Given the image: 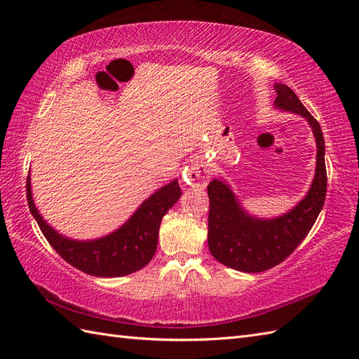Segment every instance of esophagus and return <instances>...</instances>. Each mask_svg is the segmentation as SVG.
Instances as JSON below:
<instances>
[{"label":"esophagus","mask_w":359,"mask_h":359,"mask_svg":"<svg viewBox=\"0 0 359 359\" xmlns=\"http://www.w3.org/2000/svg\"><path fill=\"white\" fill-rule=\"evenodd\" d=\"M184 177L189 187H194V188L207 187L208 180L211 177L210 165L205 162H196L189 168H187L184 172Z\"/></svg>","instance_id":"1"}]
</instances>
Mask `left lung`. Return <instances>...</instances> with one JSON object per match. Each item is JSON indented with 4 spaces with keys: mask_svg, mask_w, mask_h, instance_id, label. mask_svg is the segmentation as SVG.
Segmentation results:
<instances>
[{
    "mask_svg": "<svg viewBox=\"0 0 359 359\" xmlns=\"http://www.w3.org/2000/svg\"><path fill=\"white\" fill-rule=\"evenodd\" d=\"M276 108L301 114L313 129L316 139V172L307 196L285 215L276 219H257L242 210L234 193L220 179L208 185V247L216 261L233 270L261 273L280 264L316 222L327 193L325 144L318 120L306 109L287 85H274Z\"/></svg>",
    "mask_w": 359,
    "mask_h": 359,
    "instance_id": "obj_1",
    "label": "left lung"
}]
</instances>
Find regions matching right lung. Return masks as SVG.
<instances>
[{"instance_id":"1","label":"right lung","mask_w":359,"mask_h":359,"mask_svg":"<svg viewBox=\"0 0 359 359\" xmlns=\"http://www.w3.org/2000/svg\"><path fill=\"white\" fill-rule=\"evenodd\" d=\"M26 194L30 212L44 238L67 264L93 276L118 278L143 269L156 255L160 222L168 210L179 201L182 191L177 179H174L149 196L118 230L104 238L85 242L65 238L46 224L35 208L29 175Z\"/></svg>"}]
</instances>
